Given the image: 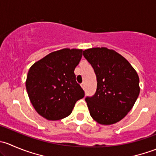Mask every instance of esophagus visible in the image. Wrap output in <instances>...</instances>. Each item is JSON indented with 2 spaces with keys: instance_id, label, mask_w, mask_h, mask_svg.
I'll return each instance as SVG.
<instances>
[{
  "instance_id": "esophagus-1",
  "label": "esophagus",
  "mask_w": 156,
  "mask_h": 156,
  "mask_svg": "<svg viewBox=\"0 0 156 156\" xmlns=\"http://www.w3.org/2000/svg\"><path fill=\"white\" fill-rule=\"evenodd\" d=\"M81 87L83 88V89H84V87H85V84H84V83H81Z\"/></svg>"
}]
</instances>
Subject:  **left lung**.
Returning a JSON list of instances; mask_svg holds the SVG:
<instances>
[{"mask_svg":"<svg viewBox=\"0 0 156 156\" xmlns=\"http://www.w3.org/2000/svg\"><path fill=\"white\" fill-rule=\"evenodd\" d=\"M84 58L97 76V90L86 97L91 117L101 125L122 120L134 105L140 94L139 77L128 61L106 48L87 49Z\"/></svg>","mask_w":156,"mask_h":156,"instance_id":"obj_1","label":"left lung"}]
</instances>
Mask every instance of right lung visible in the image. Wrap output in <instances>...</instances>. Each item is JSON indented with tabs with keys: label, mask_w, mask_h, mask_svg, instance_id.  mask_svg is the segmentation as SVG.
Here are the masks:
<instances>
[{
	"label": "right lung",
	"mask_w": 156,
	"mask_h": 156,
	"mask_svg": "<svg viewBox=\"0 0 156 156\" xmlns=\"http://www.w3.org/2000/svg\"><path fill=\"white\" fill-rule=\"evenodd\" d=\"M82 50L66 48L49 53L29 69L26 85L31 104L48 120H59L72 113L84 91L74 70Z\"/></svg>",
	"instance_id": "obj_1"
}]
</instances>
